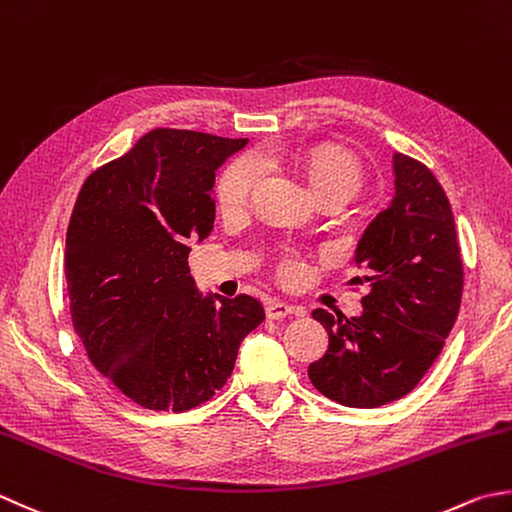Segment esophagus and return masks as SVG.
Segmentation results:
<instances>
[{
    "instance_id": "obj_1",
    "label": "esophagus",
    "mask_w": 512,
    "mask_h": 512,
    "mask_svg": "<svg viewBox=\"0 0 512 512\" xmlns=\"http://www.w3.org/2000/svg\"><path fill=\"white\" fill-rule=\"evenodd\" d=\"M290 313L299 315V313H302V310L295 308V306H290L286 302H277V299H275V302H268V306H266V317L268 319H284Z\"/></svg>"
}]
</instances>
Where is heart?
<instances>
[{"instance_id":"heart-1","label":"heart","mask_w":512,"mask_h":512,"mask_svg":"<svg viewBox=\"0 0 512 512\" xmlns=\"http://www.w3.org/2000/svg\"><path fill=\"white\" fill-rule=\"evenodd\" d=\"M270 159H286L306 175L310 188L317 197L342 195L353 199L364 184L362 162L350 150L333 144H322L313 148L297 150V153H273ZM264 175V164L257 155H239L230 162L217 182V202L224 210H239L248 204L250 195ZM297 262L286 257L279 264L282 277H293L297 273Z\"/></svg>"}]
</instances>
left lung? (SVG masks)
Returning <instances> with one entry per match:
<instances>
[{
    "mask_svg": "<svg viewBox=\"0 0 512 512\" xmlns=\"http://www.w3.org/2000/svg\"><path fill=\"white\" fill-rule=\"evenodd\" d=\"M395 197L359 239L355 262L368 284L359 317L313 310L328 350L308 366L337 404L377 408L408 395L442 353L462 304L464 264L442 184L417 159L395 153Z\"/></svg>",
    "mask_w": 512,
    "mask_h": 512,
    "instance_id": "left-lung-1",
    "label": "left lung"
}]
</instances>
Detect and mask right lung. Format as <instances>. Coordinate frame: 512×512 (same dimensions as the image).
Returning <instances> with one entry per match:
<instances>
[{
    "instance_id": "obj_1",
    "label": "right lung",
    "mask_w": 512,
    "mask_h": 512,
    "mask_svg": "<svg viewBox=\"0 0 512 512\" xmlns=\"http://www.w3.org/2000/svg\"><path fill=\"white\" fill-rule=\"evenodd\" d=\"M246 139L155 128L88 175L66 233L70 317L110 384L148 410L208 402L264 322L250 295L202 297L190 244L215 222V170Z\"/></svg>"
}]
</instances>
